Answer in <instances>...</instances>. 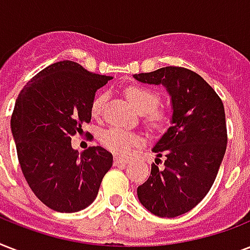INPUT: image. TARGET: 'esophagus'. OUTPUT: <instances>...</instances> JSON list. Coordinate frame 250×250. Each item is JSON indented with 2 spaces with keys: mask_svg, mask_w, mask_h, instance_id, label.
<instances>
[{
  "mask_svg": "<svg viewBox=\"0 0 250 250\" xmlns=\"http://www.w3.org/2000/svg\"><path fill=\"white\" fill-rule=\"evenodd\" d=\"M128 162V158H122V157H115L114 158V165L115 166H122V165H125Z\"/></svg>",
  "mask_w": 250,
  "mask_h": 250,
  "instance_id": "34e87169",
  "label": "esophagus"
}]
</instances>
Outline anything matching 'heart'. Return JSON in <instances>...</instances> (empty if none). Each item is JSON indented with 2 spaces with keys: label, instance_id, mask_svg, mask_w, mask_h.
<instances>
[{
  "label": "heart",
  "instance_id": "obj_1",
  "mask_svg": "<svg viewBox=\"0 0 250 250\" xmlns=\"http://www.w3.org/2000/svg\"><path fill=\"white\" fill-rule=\"evenodd\" d=\"M125 97L132 105V107L137 113L144 115L146 114L149 125L154 128H160L166 122V114L161 110H157V105L160 104V96L154 90L145 88L140 85L128 86L125 89ZM106 96L105 94H98L92 102V115L94 118L101 117L102 110L105 106ZM101 143L107 150L117 154H127L131 150L133 145L139 143V136L135 133L128 132L125 129L111 127L109 129H105L101 133Z\"/></svg>",
  "mask_w": 250,
  "mask_h": 250
}]
</instances>
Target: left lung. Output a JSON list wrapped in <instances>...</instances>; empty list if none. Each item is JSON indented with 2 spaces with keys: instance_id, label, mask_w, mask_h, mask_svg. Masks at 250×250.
<instances>
[{
  "instance_id": "1",
  "label": "left lung",
  "mask_w": 250,
  "mask_h": 250,
  "mask_svg": "<svg viewBox=\"0 0 250 250\" xmlns=\"http://www.w3.org/2000/svg\"><path fill=\"white\" fill-rule=\"evenodd\" d=\"M137 82L164 85L171 98V127L153 146L156 165L137 187L141 205L161 218L189 211L205 197L217 178L227 146L225 106L215 90L184 67L135 74ZM164 155V167H158Z\"/></svg>"
}]
</instances>
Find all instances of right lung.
Segmentation results:
<instances>
[{
	"mask_svg": "<svg viewBox=\"0 0 250 250\" xmlns=\"http://www.w3.org/2000/svg\"><path fill=\"white\" fill-rule=\"evenodd\" d=\"M111 79L61 61L33 76L18 96L10 127L19 165L36 197L56 211L88 208L113 166V154L102 146L83 153L71 146V136L90 122L96 92Z\"/></svg>",
	"mask_w": 250,
	"mask_h": 250,
	"instance_id": "add662e5",
	"label": "right lung"
}]
</instances>
